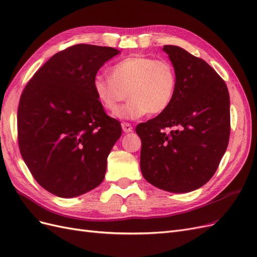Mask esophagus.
Segmentation results:
<instances>
[{"label":"esophagus","mask_w":257,"mask_h":257,"mask_svg":"<svg viewBox=\"0 0 257 257\" xmlns=\"http://www.w3.org/2000/svg\"><path fill=\"white\" fill-rule=\"evenodd\" d=\"M122 130L124 133H130V132L133 131V126L130 123H122Z\"/></svg>","instance_id":"34e87169"}]
</instances>
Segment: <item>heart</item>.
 Listing matches in <instances>:
<instances>
[{
    "label": "heart",
    "mask_w": 257,
    "mask_h": 257,
    "mask_svg": "<svg viewBox=\"0 0 257 257\" xmlns=\"http://www.w3.org/2000/svg\"><path fill=\"white\" fill-rule=\"evenodd\" d=\"M93 92L105 110L114 113L128 96V103L116 112L122 119L135 120L149 112L160 114L172 105L177 90V74L167 60L130 57L110 68V76L97 74Z\"/></svg>",
    "instance_id": "1"
}]
</instances>
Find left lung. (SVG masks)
I'll return each mask as SVG.
<instances>
[{"label": "left lung", "mask_w": 257, "mask_h": 257, "mask_svg": "<svg viewBox=\"0 0 257 257\" xmlns=\"http://www.w3.org/2000/svg\"><path fill=\"white\" fill-rule=\"evenodd\" d=\"M163 50L176 69L177 90L164 112L136 126L142 139L141 169L157 188L186 193L212 178L226 151L229 94L226 83L203 59L178 46L166 45Z\"/></svg>", "instance_id": "8db88e82"}]
</instances>
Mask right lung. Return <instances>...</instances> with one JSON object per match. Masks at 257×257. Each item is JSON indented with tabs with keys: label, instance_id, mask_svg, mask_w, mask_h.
<instances>
[{
	"label": "right lung",
	"instance_id": "1",
	"mask_svg": "<svg viewBox=\"0 0 257 257\" xmlns=\"http://www.w3.org/2000/svg\"><path fill=\"white\" fill-rule=\"evenodd\" d=\"M111 47L78 44L52 56L20 96L21 157L37 183L59 197L82 195L103 182L107 158L122 134L92 88Z\"/></svg>",
	"mask_w": 257,
	"mask_h": 257
}]
</instances>
